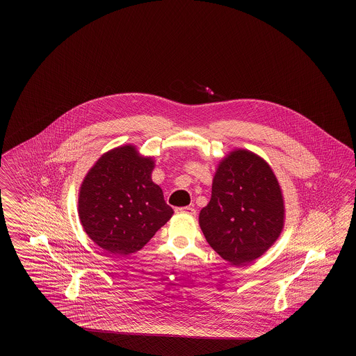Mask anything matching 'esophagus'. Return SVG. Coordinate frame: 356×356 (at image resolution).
<instances>
[{
  "label": "esophagus",
  "instance_id": "obj_1",
  "mask_svg": "<svg viewBox=\"0 0 356 356\" xmlns=\"http://www.w3.org/2000/svg\"><path fill=\"white\" fill-rule=\"evenodd\" d=\"M176 213H184V215H196V209L191 207H179L175 209Z\"/></svg>",
  "mask_w": 356,
  "mask_h": 356
}]
</instances>
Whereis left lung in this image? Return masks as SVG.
Wrapping results in <instances>:
<instances>
[{
  "mask_svg": "<svg viewBox=\"0 0 356 356\" xmlns=\"http://www.w3.org/2000/svg\"><path fill=\"white\" fill-rule=\"evenodd\" d=\"M199 222L208 244L232 266L264 254L284 225L283 195L271 167L247 149L229 153L215 173Z\"/></svg>",
  "mask_w": 356,
  "mask_h": 356,
  "instance_id": "1",
  "label": "left lung"
}]
</instances>
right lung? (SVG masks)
I'll use <instances>...</instances> for the list:
<instances>
[{"instance_id":"right-lung-1","label":"right lung","mask_w":356,"mask_h":356,"mask_svg":"<svg viewBox=\"0 0 356 356\" xmlns=\"http://www.w3.org/2000/svg\"><path fill=\"white\" fill-rule=\"evenodd\" d=\"M154 161L134 145L104 153L80 188L79 216L88 234L108 254H134L172 218L161 188L152 181Z\"/></svg>"}]
</instances>
